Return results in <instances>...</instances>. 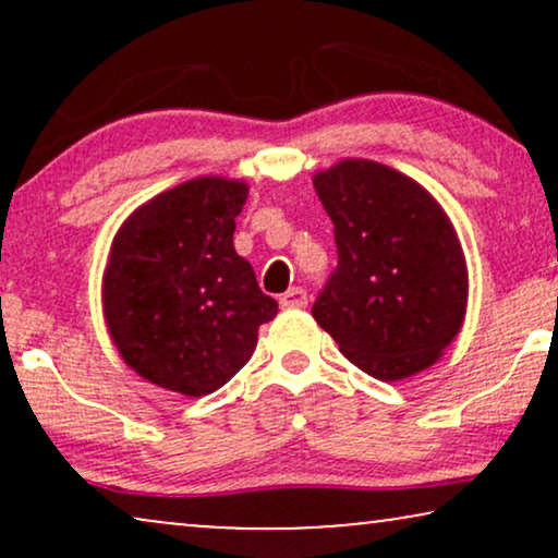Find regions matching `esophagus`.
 <instances>
[{
	"label": "esophagus",
	"instance_id": "34e87169",
	"mask_svg": "<svg viewBox=\"0 0 558 558\" xmlns=\"http://www.w3.org/2000/svg\"><path fill=\"white\" fill-rule=\"evenodd\" d=\"M281 307H304L307 304V292L302 287H292L281 294Z\"/></svg>",
	"mask_w": 558,
	"mask_h": 558
}]
</instances>
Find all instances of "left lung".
Here are the masks:
<instances>
[{"label": "left lung", "instance_id": "1", "mask_svg": "<svg viewBox=\"0 0 558 558\" xmlns=\"http://www.w3.org/2000/svg\"><path fill=\"white\" fill-rule=\"evenodd\" d=\"M315 190L335 226L338 266L312 317L373 378L429 368L468 304V266L447 213L407 174L368 159L315 174Z\"/></svg>", "mask_w": 558, "mask_h": 558}]
</instances>
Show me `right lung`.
<instances>
[{"instance_id": "1", "label": "right lung", "mask_w": 558, "mask_h": 558, "mask_svg": "<svg viewBox=\"0 0 558 558\" xmlns=\"http://www.w3.org/2000/svg\"><path fill=\"white\" fill-rule=\"evenodd\" d=\"M248 187L197 178L121 226L104 274V315L126 365L151 384L205 396L248 363L279 304L233 248Z\"/></svg>"}]
</instances>
